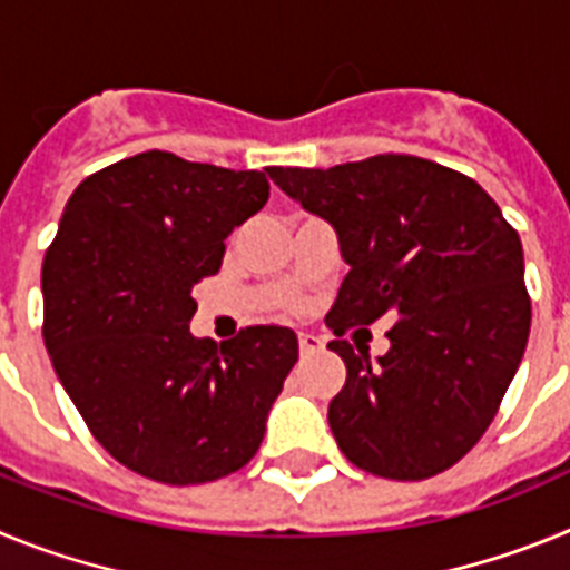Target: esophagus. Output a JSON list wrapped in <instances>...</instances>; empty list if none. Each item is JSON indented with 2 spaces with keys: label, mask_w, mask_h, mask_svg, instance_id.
<instances>
[{
  "label": "esophagus",
  "mask_w": 570,
  "mask_h": 570,
  "mask_svg": "<svg viewBox=\"0 0 570 570\" xmlns=\"http://www.w3.org/2000/svg\"><path fill=\"white\" fill-rule=\"evenodd\" d=\"M322 351V340L314 334H299V354L302 356H311V354H320Z\"/></svg>",
  "instance_id": "obj_1"
}]
</instances>
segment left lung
Listing matches in <instances>:
<instances>
[{
	"instance_id": "8db88e82",
	"label": "left lung",
	"mask_w": 570,
	"mask_h": 570,
	"mask_svg": "<svg viewBox=\"0 0 570 570\" xmlns=\"http://www.w3.org/2000/svg\"><path fill=\"white\" fill-rule=\"evenodd\" d=\"M334 225L351 265L325 325L347 367L331 431L356 468L416 482L462 460L497 416L531 331L520 234L471 176L422 156L268 168ZM396 315L374 363L338 336Z\"/></svg>"
}]
</instances>
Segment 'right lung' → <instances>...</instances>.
Instances as JSON below:
<instances>
[{
    "mask_svg": "<svg viewBox=\"0 0 570 570\" xmlns=\"http://www.w3.org/2000/svg\"><path fill=\"white\" fill-rule=\"evenodd\" d=\"M262 170L145 150L90 174L42 262L45 347L99 445L165 485L248 465L299 360L291 328L250 325L216 345L190 334L194 285L268 203Z\"/></svg>",
    "mask_w": 570,
    "mask_h": 570,
    "instance_id": "right-lung-1",
    "label": "right lung"
}]
</instances>
